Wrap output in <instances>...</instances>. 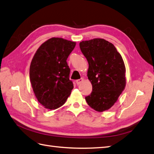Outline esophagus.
<instances>
[{
	"instance_id": "34e87169",
	"label": "esophagus",
	"mask_w": 154,
	"mask_h": 154,
	"mask_svg": "<svg viewBox=\"0 0 154 154\" xmlns=\"http://www.w3.org/2000/svg\"><path fill=\"white\" fill-rule=\"evenodd\" d=\"M83 81V79H78L76 81V83L77 85H80Z\"/></svg>"
}]
</instances>
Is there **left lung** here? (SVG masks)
I'll list each match as a JSON object with an SVG mask.
<instances>
[{
	"label": "left lung",
	"mask_w": 154,
	"mask_h": 154,
	"mask_svg": "<svg viewBox=\"0 0 154 154\" xmlns=\"http://www.w3.org/2000/svg\"><path fill=\"white\" fill-rule=\"evenodd\" d=\"M82 53L88 63L87 77L92 93L86 96L88 105L99 112L115 104L126 86V68L122 56L114 45L103 38L83 41Z\"/></svg>",
	"instance_id": "left-lung-1"
}]
</instances>
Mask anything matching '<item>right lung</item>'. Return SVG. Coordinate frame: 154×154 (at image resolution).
Wrapping results in <instances>:
<instances>
[{"label":"right lung","mask_w":154,"mask_h":154,"mask_svg":"<svg viewBox=\"0 0 154 154\" xmlns=\"http://www.w3.org/2000/svg\"><path fill=\"white\" fill-rule=\"evenodd\" d=\"M76 42L52 37L35 52L29 68V79L38 102L48 109L63 106L73 88L66 60Z\"/></svg>","instance_id":"obj_1"}]
</instances>
